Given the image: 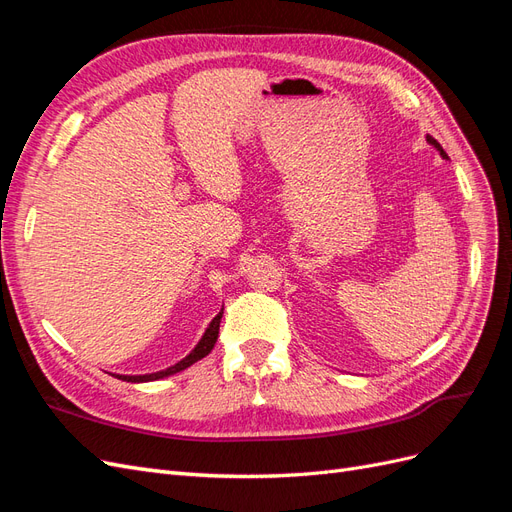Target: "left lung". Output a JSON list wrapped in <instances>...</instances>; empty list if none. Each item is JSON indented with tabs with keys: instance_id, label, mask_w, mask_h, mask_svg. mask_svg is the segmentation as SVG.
I'll use <instances>...</instances> for the list:
<instances>
[{
	"instance_id": "8db88e82",
	"label": "left lung",
	"mask_w": 512,
	"mask_h": 512,
	"mask_svg": "<svg viewBox=\"0 0 512 512\" xmlns=\"http://www.w3.org/2000/svg\"><path fill=\"white\" fill-rule=\"evenodd\" d=\"M427 141H429L433 147H436V149L440 151V156H442V158H448V156H446V151L442 149V145L436 141V138H433V136H429V134H427Z\"/></svg>"
}]
</instances>
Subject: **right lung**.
<instances>
[{"label":"right lung","instance_id":"right-lung-1","mask_svg":"<svg viewBox=\"0 0 512 512\" xmlns=\"http://www.w3.org/2000/svg\"><path fill=\"white\" fill-rule=\"evenodd\" d=\"M222 314H224V312H220L218 316H215V318L211 320V324L207 327L205 335L200 337V342L196 344V348H194L188 356H185V359H181L179 363H175L173 367H168V369H164V371H156V374H145V376H115V378L126 380V382H151V380H160V378H166V376H173V374H177V371H183L185 367H190V365H194L196 361L205 359V356L213 350L215 342H218Z\"/></svg>","mask_w":512,"mask_h":512}]
</instances>
